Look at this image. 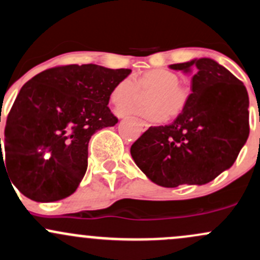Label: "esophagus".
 <instances>
[{"label": "esophagus", "mask_w": 260, "mask_h": 260, "mask_svg": "<svg viewBox=\"0 0 260 260\" xmlns=\"http://www.w3.org/2000/svg\"><path fill=\"white\" fill-rule=\"evenodd\" d=\"M135 120H136V121H138V124L141 126V130H142V131H145V130L147 129V127L150 126V125L147 124L146 121H144V120H140V119H135Z\"/></svg>", "instance_id": "esophagus-1"}]
</instances>
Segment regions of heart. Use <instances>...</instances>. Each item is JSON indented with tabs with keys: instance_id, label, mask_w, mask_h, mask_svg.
<instances>
[{
	"instance_id": "heart-1",
	"label": "heart",
	"mask_w": 260,
	"mask_h": 260,
	"mask_svg": "<svg viewBox=\"0 0 260 260\" xmlns=\"http://www.w3.org/2000/svg\"><path fill=\"white\" fill-rule=\"evenodd\" d=\"M180 75L169 69H150L136 77H125L114 86L110 100L116 107L133 104L140 91H151L146 98L149 105L135 109L136 113L151 121L176 118L186 110L191 99V88L180 82Z\"/></svg>"
}]
</instances>
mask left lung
Wrapping results in <instances>:
<instances>
[{
    "label": "left lung",
    "mask_w": 260,
    "mask_h": 260,
    "mask_svg": "<svg viewBox=\"0 0 260 260\" xmlns=\"http://www.w3.org/2000/svg\"><path fill=\"white\" fill-rule=\"evenodd\" d=\"M170 67L193 68L188 105L172 124L145 131L131 145V156L160 186L205 185L230 169L249 136L247 89L209 58Z\"/></svg>",
    "instance_id": "8db88e82"
}]
</instances>
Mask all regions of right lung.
Returning <instances> with one entry per match:
<instances>
[{"label": "right lung", "instance_id": "1", "mask_svg": "<svg viewBox=\"0 0 260 260\" xmlns=\"http://www.w3.org/2000/svg\"><path fill=\"white\" fill-rule=\"evenodd\" d=\"M131 69L69 64L35 75L19 90L5 126V158L11 181L37 202L74 193L88 167V144L118 118L110 94Z\"/></svg>", "mask_w": 260, "mask_h": 260}]
</instances>
